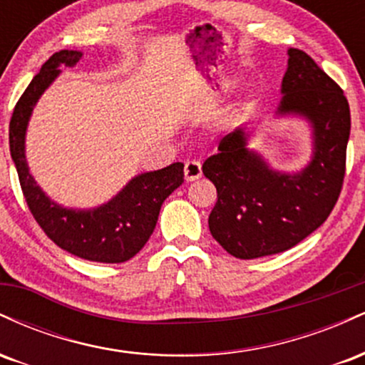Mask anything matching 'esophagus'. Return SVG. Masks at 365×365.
<instances>
[{
    "instance_id": "1",
    "label": "esophagus",
    "mask_w": 365,
    "mask_h": 365,
    "mask_svg": "<svg viewBox=\"0 0 365 365\" xmlns=\"http://www.w3.org/2000/svg\"><path fill=\"white\" fill-rule=\"evenodd\" d=\"M183 175H185L187 182H195L202 177V168H200L199 161H187L185 168H183Z\"/></svg>"
}]
</instances>
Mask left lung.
<instances>
[{
  "label": "left lung",
  "instance_id": "obj_1",
  "mask_svg": "<svg viewBox=\"0 0 365 365\" xmlns=\"http://www.w3.org/2000/svg\"><path fill=\"white\" fill-rule=\"evenodd\" d=\"M276 118L297 116L311 128L312 153L297 171H279L250 148L254 130L237 128L207 158L202 173L215 183L209 215L215 240L237 259L284 252L324 223L345 177L350 108L343 91L307 53L288 49Z\"/></svg>",
  "mask_w": 365,
  "mask_h": 365
}]
</instances>
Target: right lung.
<instances>
[{
    "label": "right lung",
    "mask_w": 365,
    "mask_h": 365,
    "mask_svg": "<svg viewBox=\"0 0 365 365\" xmlns=\"http://www.w3.org/2000/svg\"><path fill=\"white\" fill-rule=\"evenodd\" d=\"M82 51L61 49L41 66L10 121V153L25 200L44 233L66 252L94 262L116 264L132 259L156 228L159 209L171 192L183 183V165L133 177L113 199L98 207H65L37 185L25 156V135L37 101L60 77L61 66L81 61Z\"/></svg>",
    "instance_id": "obj_1"
}]
</instances>
